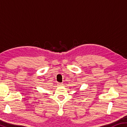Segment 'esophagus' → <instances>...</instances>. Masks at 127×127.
Returning a JSON list of instances; mask_svg holds the SVG:
<instances>
[{"label": "esophagus", "mask_w": 127, "mask_h": 127, "mask_svg": "<svg viewBox=\"0 0 127 127\" xmlns=\"http://www.w3.org/2000/svg\"><path fill=\"white\" fill-rule=\"evenodd\" d=\"M58 85L59 86H62L63 85V84L62 83H58Z\"/></svg>", "instance_id": "34e87169"}]
</instances>
